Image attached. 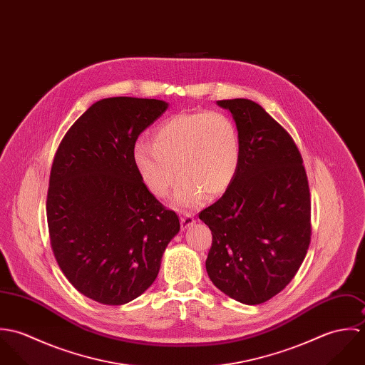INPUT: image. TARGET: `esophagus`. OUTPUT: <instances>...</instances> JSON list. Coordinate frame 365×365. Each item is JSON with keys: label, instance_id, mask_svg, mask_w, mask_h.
<instances>
[{"label": "esophagus", "instance_id": "obj_1", "mask_svg": "<svg viewBox=\"0 0 365 365\" xmlns=\"http://www.w3.org/2000/svg\"><path fill=\"white\" fill-rule=\"evenodd\" d=\"M180 220H181V229H182V230H185V229L191 227V226L195 223L194 216H192L191 213H188V212H182V213H181Z\"/></svg>", "mask_w": 365, "mask_h": 365}]
</instances>
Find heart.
Wrapping results in <instances>:
<instances>
[{"label":"heart","mask_w":365,"mask_h":365,"mask_svg":"<svg viewBox=\"0 0 365 365\" xmlns=\"http://www.w3.org/2000/svg\"><path fill=\"white\" fill-rule=\"evenodd\" d=\"M132 160L155 197L164 198L178 175L174 201L197 207L205 194L219 197L235 181L240 165L239 132L220 112L178 113L157 125L152 143L138 142Z\"/></svg>","instance_id":"heart-1"}]
</instances>
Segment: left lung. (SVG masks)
Wrapping results in <instances>:
<instances>
[{
  "instance_id": "1",
  "label": "left lung",
  "mask_w": 365,
  "mask_h": 365,
  "mask_svg": "<svg viewBox=\"0 0 365 365\" xmlns=\"http://www.w3.org/2000/svg\"><path fill=\"white\" fill-rule=\"evenodd\" d=\"M240 139L232 185L200 219L212 232L209 278L227 297L259 305L295 277L311 243V194L289 133L252 100H222Z\"/></svg>"
}]
</instances>
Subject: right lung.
<instances>
[{"instance_id":"1","label":"right lung","mask_w":365,"mask_h":365,"mask_svg":"<svg viewBox=\"0 0 365 365\" xmlns=\"http://www.w3.org/2000/svg\"><path fill=\"white\" fill-rule=\"evenodd\" d=\"M167 108L160 100H101L54 155L46 201L53 255L78 292L104 305L140 297L180 232L177 213L145 187L132 160L139 135Z\"/></svg>"}]
</instances>
